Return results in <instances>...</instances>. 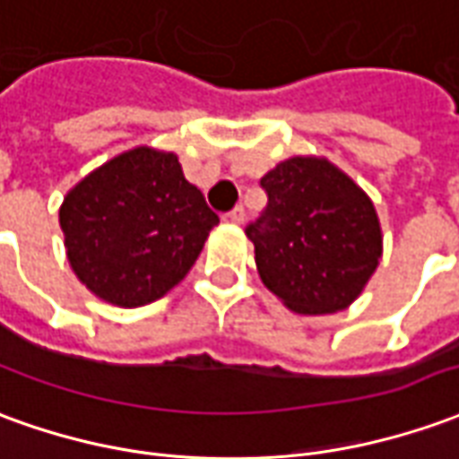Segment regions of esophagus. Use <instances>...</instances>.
Returning <instances> with one entry per match:
<instances>
[{
	"mask_svg": "<svg viewBox=\"0 0 459 459\" xmlns=\"http://www.w3.org/2000/svg\"><path fill=\"white\" fill-rule=\"evenodd\" d=\"M243 219H246V211H243L240 206H236L233 211H230V213H226V216H223V221H226V223H233V226H240V223H243Z\"/></svg>",
	"mask_w": 459,
	"mask_h": 459,
	"instance_id": "1",
	"label": "esophagus"
}]
</instances>
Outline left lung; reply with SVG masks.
Here are the masks:
<instances>
[{
    "label": "left lung",
    "instance_id": "obj_1",
    "mask_svg": "<svg viewBox=\"0 0 459 459\" xmlns=\"http://www.w3.org/2000/svg\"><path fill=\"white\" fill-rule=\"evenodd\" d=\"M268 208L248 226L263 285L298 316L351 306L383 258L373 201L323 156H290L261 178Z\"/></svg>",
    "mask_w": 459,
    "mask_h": 459
}]
</instances>
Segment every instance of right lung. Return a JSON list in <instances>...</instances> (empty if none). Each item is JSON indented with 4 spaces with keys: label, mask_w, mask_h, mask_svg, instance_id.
Here are the masks:
<instances>
[{
    "label": "right lung",
    "mask_w": 459,
    "mask_h": 459,
    "mask_svg": "<svg viewBox=\"0 0 459 459\" xmlns=\"http://www.w3.org/2000/svg\"><path fill=\"white\" fill-rule=\"evenodd\" d=\"M216 223L178 156L152 146L101 163L59 206L74 275L117 307L149 306L181 283Z\"/></svg>",
    "instance_id": "right-lung-1"
}]
</instances>
